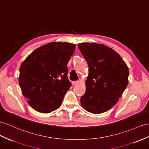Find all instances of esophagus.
<instances>
[{
	"label": "esophagus",
	"instance_id": "34e87169",
	"mask_svg": "<svg viewBox=\"0 0 149 149\" xmlns=\"http://www.w3.org/2000/svg\"><path fill=\"white\" fill-rule=\"evenodd\" d=\"M78 83H79V81H75L72 82V84L75 85V84H77Z\"/></svg>",
	"mask_w": 149,
	"mask_h": 149
}]
</instances>
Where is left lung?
<instances>
[{
    "instance_id": "8db88e82",
    "label": "left lung",
    "mask_w": 149,
    "mask_h": 149,
    "mask_svg": "<svg viewBox=\"0 0 149 149\" xmlns=\"http://www.w3.org/2000/svg\"><path fill=\"white\" fill-rule=\"evenodd\" d=\"M78 47L89 65L81 105L91 113L107 111L118 101L128 85V68L117 52L104 45L82 43Z\"/></svg>"
}]
</instances>
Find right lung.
Returning <instances> with one entry per match:
<instances>
[{
	"label": "right lung",
	"mask_w": 149,
	"mask_h": 149,
	"mask_svg": "<svg viewBox=\"0 0 149 149\" xmlns=\"http://www.w3.org/2000/svg\"><path fill=\"white\" fill-rule=\"evenodd\" d=\"M75 49L74 44L52 42L36 49L22 63L19 84L36 111L48 113L62 105L72 85L67 63Z\"/></svg>",
	"instance_id": "obj_1"
}]
</instances>
